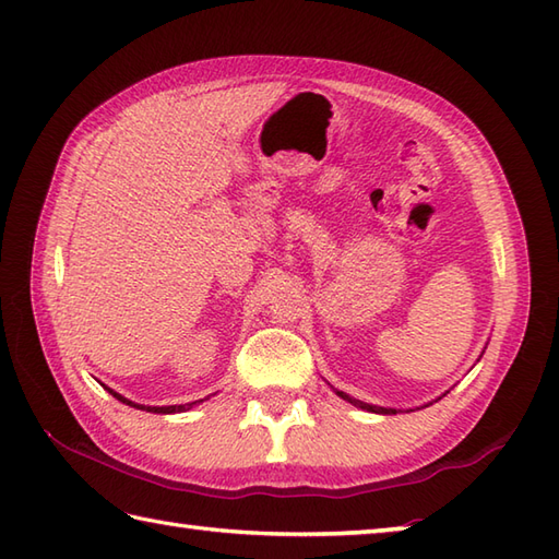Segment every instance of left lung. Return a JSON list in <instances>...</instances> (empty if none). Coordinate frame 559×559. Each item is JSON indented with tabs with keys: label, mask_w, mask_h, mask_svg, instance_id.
Masks as SVG:
<instances>
[{
	"label": "left lung",
	"mask_w": 559,
	"mask_h": 559,
	"mask_svg": "<svg viewBox=\"0 0 559 559\" xmlns=\"http://www.w3.org/2000/svg\"><path fill=\"white\" fill-rule=\"evenodd\" d=\"M336 396H341L343 401L353 403L355 408H362V411H370V413H379V415H394V413H399L396 408H382V406H372V403L358 401V399H353V396H348V394H343V391H338V389H336ZM439 399H442V396H439Z\"/></svg>",
	"instance_id": "8db88e82"
}]
</instances>
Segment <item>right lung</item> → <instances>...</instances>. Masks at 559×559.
Returning <instances> with one entry per match:
<instances>
[{"instance_id":"1","label":"right lung","mask_w":559,"mask_h":559,"mask_svg":"<svg viewBox=\"0 0 559 559\" xmlns=\"http://www.w3.org/2000/svg\"><path fill=\"white\" fill-rule=\"evenodd\" d=\"M108 389V386H105ZM110 394L117 399V401H122V403H127V406H132V408H139V411H146V413H182V411H189V408H194L197 403H201V401H192V403H185V406H141V403H134V401H129V399H124L122 394H117V391H112V389H108Z\"/></svg>"}]
</instances>
